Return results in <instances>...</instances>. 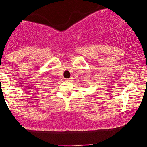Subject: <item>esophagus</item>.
Wrapping results in <instances>:
<instances>
[{"mask_svg":"<svg viewBox=\"0 0 147 147\" xmlns=\"http://www.w3.org/2000/svg\"><path fill=\"white\" fill-rule=\"evenodd\" d=\"M65 80H66L67 82H71V81H72V78H68V79H66Z\"/></svg>","mask_w":147,"mask_h":147,"instance_id":"34e87169","label":"esophagus"}]
</instances>
